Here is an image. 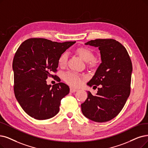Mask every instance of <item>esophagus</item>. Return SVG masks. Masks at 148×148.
Segmentation results:
<instances>
[{
  "label": "esophagus",
  "instance_id": "obj_1",
  "mask_svg": "<svg viewBox=\"0 0 148 148\" xmlns=\"http://www.w3.org/2000/svg\"><path fill=\"white\" fill-rule=\"evenodd\" d=\"M78 90L76 89V88H73V87H70V92H72V93H73V92H76Z\"/></svg>",
  "mask_w": 148,
  "mask_h": 148
}]
</instances>
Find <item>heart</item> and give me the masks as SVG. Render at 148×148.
Masks as SVG:
<instances>
[{
    "mask_svg": "<svg viewBox=\"0 0 148 148\" xmlns=\"http://www.w3.org/2000/svg\"><path fill=\"white\" fill-rule=\"evenodd\" d=\"M76 53L82 60L87 62L88 66L90 67H95L97 63L93 60V52L87 47H79L76 50ZM68 60V54L66 51L63 52L59 56L58 62L59 66L64 67L66 66ZM64 79L67 83L72 87H78L82 83V76L75 72H69L64 74Z\"/></svg>",
    "mask_w": 148,
    "mask_h": 148,
    "instance_id": "obj_1",
    "label": "heart"
}]
</instances>
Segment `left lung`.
Wrapping results in <instances>:
<instances>
[{"label": "left lung", "instance_id": "8db88e82", "mask_svg": "<svg viewBox=\"0 0 148 148\" xmlns=\"http://www.w3.org/2000/svg\"><path fill=\"white\" fill-rule=\"evenodd\" d=\"M85 44L98 47L102 62L87 83L99 86L97 93L88 92L81 110L93 121H108L119 115L131 93L132 62L125 47L115 39H97Z\"/></svg>", "mask_w": 148, "mask_h": 148}]
</instances>
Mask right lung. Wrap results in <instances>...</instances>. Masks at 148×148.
Returning <instances> with one entry per match:
<instances>
[{"mask_svg":"<svg viewBox=\"0 0 148 148\" xmlns=\"http://www.w3.org/2000/svg\"><path fill=\"white\" fill-rule=\"evenodd\" d=\"M75 43L53 42L44 38H30L17 50L13 61L14 92L26 113L36 120H47L60 110L61 99L69 94V87L60 82L57 76L58 60L61 53ZM48 77L59 82L51 87Z\"/></svg>","mask_w":148,"mask_h":148,"instance_id":"obj_1","label":"right lung"}]
</instances>
